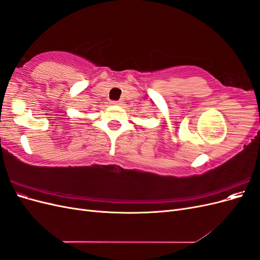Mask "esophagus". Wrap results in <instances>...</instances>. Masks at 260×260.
I'll use <instances>...</instances> for the list:
<instances>
[{
  "label": "esophagus",
  "instance_id": "esophagus-1",
  "mask_svg": "<svg viewBox=\"0 0 260 260\" xmlns=\"http://www.w3.org/2000/svg\"><path fill=\"white\" fill-rule=\"evenodd\" d=\"M112 105H120V101H112Z\"/></svg>",
  "mask_w": 260,
  "mask_h": 260
}]
</instances>
